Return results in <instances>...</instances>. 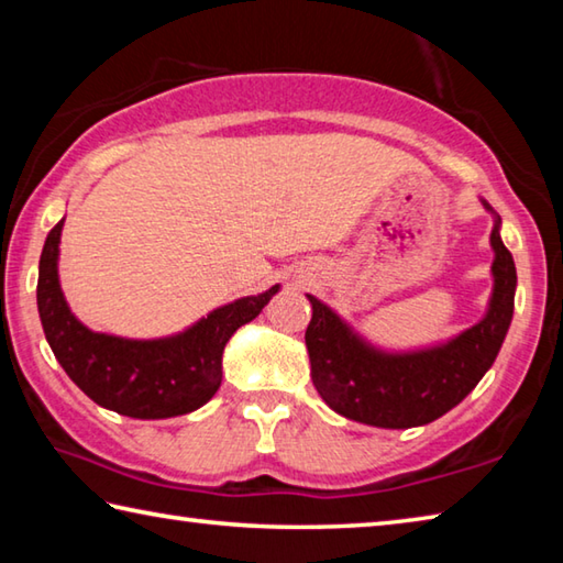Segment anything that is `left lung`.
Instances as JSON below:
<instances>
[{"mask_svg": "<svg viewBox=\"0 0 563 563\" xmlns=\"http://www.w3.org/2000/svg\"><path fill=\"white\" fill-rule=\"evenodd\" d=\"M499 223L501 218L492 231L494 292L487 316L446 345L405 355L379 352L360 340L328 305L308 295L312 318L305 345L310 377L338 415L385 430H407L434 422L472 393L497 360L514 316L517 268L501 243Z\"/></svg>", "mask_w": 563, "mask_h": 563, "instance_id": "1", "label": "left lung"}]
</instances>
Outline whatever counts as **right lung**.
<instances>
[{"label": "right lung", "instance_id": "right-lung-1", "mask_svg": "<svg viewBox=\"0 0 563 563\" xmlns=\"http://www.w3.org/2000/svg\"><path fill=\"white\" fill-rule=\"evenodd\" d=\"M62 225L64 221L46 235L36 305L46 342L64 373L93 402L133 419L178 417L206 405L221 387L225 342L238 328L258 318L278 285L223 305L174 338L123 340L91 332L71 316L59 288L56 258Z\"/></svg>", "mask_w": 563, "mask_h": 563}]
</instances>
